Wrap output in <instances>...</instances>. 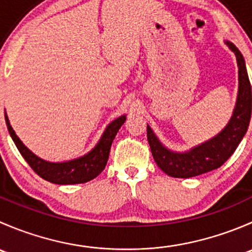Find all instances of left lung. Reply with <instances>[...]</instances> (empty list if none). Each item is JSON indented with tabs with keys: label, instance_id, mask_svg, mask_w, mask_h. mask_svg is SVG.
Here are the masks:
<instances>
[{
	"label": "left lung",
	"instance_id": "left-lung-1",
	"mask_svg": "<svg viewBox=\"0 0 252 252\" xmlns=\"http://www.w3.org/2000/svg\"><path fill=\"white\" fill-rule=\"evenodd\" d=\"M235 53L239 67V91L234 113L228 126L210 141L196 146L187 154H174L157 140L147 126V141L157 166L173 178H191L217 169L235 151L248 130L251 118V84L240 51L227 42Z\"/></svg>",
	"mask_w": 252,
	"mask_h": 252
}]
</instances>
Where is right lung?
I'll return each instance as SVG.
<instances>
[{
    "label": "right lung",
    "instance_id": "1",
    "mask_svg": "<svg viewBox=\"0 0 252 252\" xmlns=\"http://www.w3.org/2000/svg\"><path fill=\"white\" fill-rule=\"evenodd\" d=\"M124 121H126V116L119 117L116 121L112 122L95 149L89 152L86 156L69 162H63V163H51L36 157L23 145V142L19 140L12 129L6 116V123L9 134L25 161L32 167V171L40 175L42 179L55 183V184H79V183H86L97 177L105 169L108 161L111 145L119 128L123 126Z\"/></svg>",
    "mask_w": 252,
    "mask_h": 252
}]
</instances>
